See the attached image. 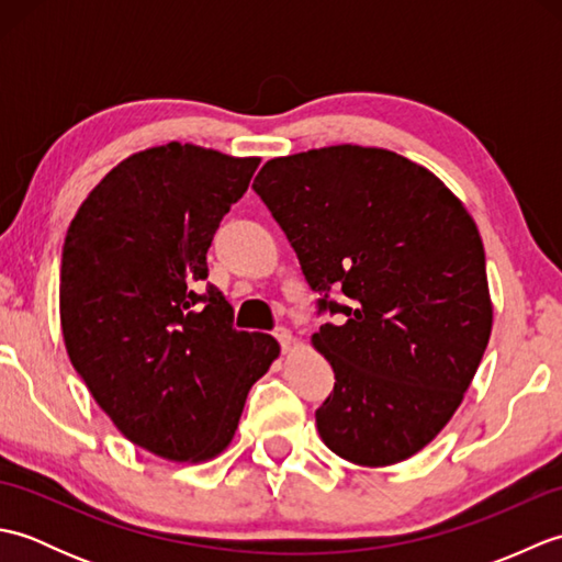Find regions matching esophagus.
Masks as SVG:
<instances>
[{"instance_id": "obj_1", "label": "esophagus", "mask_w": 562, "mask_h": 562, "mask_svg": "<svg viewBox=\"0 0 562 562\" xmlns=\"http://www.w3.org/2000/svg\"><path fill=\"white\" fill-rule=\"evenodd\" d=\"M272 336H274V340L280 342V348H282V350H288L290 345H292V333H290L288 328H284V326H278V328H274V330H272Z\"/></svg>"}]
</instances>
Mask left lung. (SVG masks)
<instances>
[{"instance_id":"left-lung-1","label":"left lung","mask_w":562,"mask_h":562,"mask_svg":"<svg viewBox=\"0 0 562 562\" xmlns=\"http://www.w3.org/2000/svg\"><path fill=\"white\" fill-rule=\"evenodd\" d=\"M254 190L321 294L318 314L345 318L314 336L336 374L321 439L357 465L413 457L459 408L491 338L471 214L423 166L355 145L270 159Z\"/></svg>"}]
</instances>
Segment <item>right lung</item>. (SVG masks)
Wrapping results in <instances>:
<instances>
[{"mask_svg": "<svg viewBox=\"0 0 562 562\" xmlns=\"http://www.w3.org/2000/svg\"><path fill=\"white\" fill-rule=\"evenodd\" d=\"M260 159L195 145L125 159L81 202L59 268L67 355L115 427L157 457L205 461L229 445L280 345L234 328L207 248Z\"/></svg>", "mask_w": 562, "mask_h": 562, "instance_id": "obj_1", "label": "right lung"}]
</instances>
